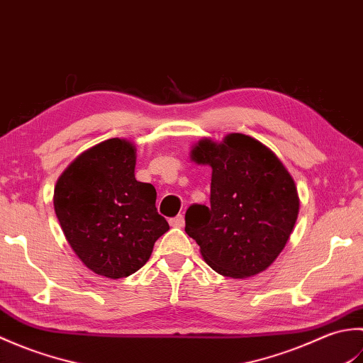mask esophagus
<instances>
[{"label":"esophagus","instance_id":"esophagus-1","mask_svg":"<svg viewBox=\"0 0 363 363\" xmlns=\"http://www.w3.org/2000/svg\"><path fill=\"white\" fill-rule=\"evenodd\" d=\"M184 215H176L174 218L169 220V225H172L173 228H184Z\"/></svg>","mask_w":363,"mask_h":363}]
</instances>
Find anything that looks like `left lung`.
Listing matches in <instances>:
<instances>
[{"label": "left lung", "mask_w": 363, "mask_h": 363, "mask_svg": "<svg viewBox=\"0 0 363 363\" xmlns=\"http://www.w3.org/2000/svg\"><path fill=\"white\" fill-rule=\"evenodd\" d=\"M191 159L212 167L211 206L191 204L186 233L206 264L228 277L254 276L284 250L299 211L298 191L276 154L256 138L229 134L199 142Z\"/></svg>", "instance_id": "8db88e82"}]
</instances>
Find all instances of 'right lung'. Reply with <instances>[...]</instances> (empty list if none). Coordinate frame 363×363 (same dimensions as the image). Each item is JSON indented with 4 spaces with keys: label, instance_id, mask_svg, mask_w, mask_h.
<instances>
[{
    "label": "right lung",
    "instance_id": "1",
    "mask_svg": "<svg viewBox=\"0 0 363 363\" xmlns=\"http://www.w3.org/2000/svg\"><path fill=\"white\" fill-rule=\"evenodd\" d=\"M134 168V145L109 138L76 157L54 189L67 242L84 265L111 279L140 269L169 229L157 213L156 189L138 182Z\"/></svg>",
    "mask_w": 363,
    "mask_h": 363
}]
</instances>
